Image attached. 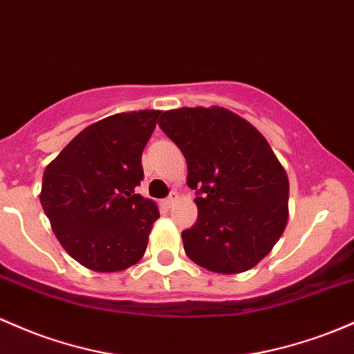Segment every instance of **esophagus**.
<instances>
[{
	"mask_svg": "<svg viewBox=\"0 0 354 354\" xmlns=\"http://www.w3.org/2000/svg\"><path fill=\"white\" fill-rule=\"evenodd\" d=\"M176 200H178V193L173 192V193H171V195L165 200V205H166V207H168V208L173 207V205L176 203Z\"/></svg>",
	"mask_w": 354,
	"mask_h": 354,
	"instance_id": "34e87169",
	"label": "esophagus"
}]
</instances>
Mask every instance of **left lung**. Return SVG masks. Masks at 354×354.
<instances>
[{
  "label": "left lung",
  "instance_id": "obj_1",
  "mask_svg": "<svg viewBox=\"0 0 354 354\" xmlns=\"http://www.w3.org/2000/svg\"><path fill=\"white\" fill-rule=\"evenodd\" d=\"M159 127L185 154L196 223L181 234L203 269L240 274L266 257L289 218V178L267 139L228 109L162 112Z\"/></svg>",
  "mask_w": 354,
  "mask_h": 354
}]
</instances>
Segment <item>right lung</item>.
<instances>
[{
  "instance_id": "add662e5",
  "label": "right lung",
  "mask_w": 354,
  "mask_h": 354,
  "mask_svg": "<svg viewBox=\"0 0 354 354\" xmlns=\"http://www.w3.org/2000/svg\"><path fill=\"white\" fill-rule=\"evenodd\" d=\"M161 111L120 112L85 127L46 166L40 203L60 245L95 272L129 269L145 255L158 205L136 195L142 149Z\"/></svg>"
}]
</instances>
